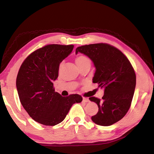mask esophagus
I'll return each instance as SVG.
<instances>
[{
	"label": "esophagus",
	"mask_w": 154,
	"mask_h": 154,
	"mask_svg": "<svg viewBox=\"0 0 154 154\" xmlns=\"http://www.w3.org/2000/svg\"><path fill=\"white\" fill-rule=\"evenodd\" d=\"M83 103H88V102H89V99H88V98L83 97Z\"/></svg>",
	"instance_id": "34e87169"
}]
</instances>
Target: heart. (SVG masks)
<instances>
[{"mask_svg":"<svg viewBox=\"0 0 154 154\" xmlns=\"http://www.w3.org/2000/svg\"><path fill=\"white\" fill-rule=\"evenodd\" d=\"M75 62H76L77 66H80V65L87 63V62H90V60L88 57L83 55H81L77 57L76 60H75Z\"/></svg>","mask_w":154,"mask_h":154,"instance_id":"heart-1","label":"heart"}]
</instances>
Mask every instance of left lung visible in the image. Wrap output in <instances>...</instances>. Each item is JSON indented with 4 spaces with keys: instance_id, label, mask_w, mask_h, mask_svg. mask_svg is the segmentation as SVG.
Here are the masks:
<instances>
[{
    "instance_id": "1",
    "label": "left lung",
    "mask_w": 154,
    "mask_h": 154,
    "mask_svg": "<svg viewBox=\"0 0 154 154\" xmlns=\"http://www.w3.org/2000/svg\"><path fill=\"white\" fill-rule=\"evenodd\" d=\"M78 52L87 56L96 68L93 83L104 88L103 100L89 99L98 106L92 120L100 126H108L125 116L130 109L136 86V75L126 56L113 46L96 43L78 47Z\"/></svg>"
}]
</instances>
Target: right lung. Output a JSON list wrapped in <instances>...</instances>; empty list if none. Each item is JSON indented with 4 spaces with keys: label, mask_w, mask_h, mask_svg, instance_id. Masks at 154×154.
<instances>
[{
    "label": "right lung",
    "mask_w": 154,
    "mask_h": 154,
    "mask_svg": "<svg viewBox=\"0 0 154 154\" xmlns=\"http://www.w3.org/2000/svg\"><path fill=\"white\" fill-rule=\"evenodd\" d=\"M73 48L72 45H45L30 54L21 65L16 79L20 100L28 115L39 124H58L73 104L82 101L79 94L62 96L53 87L60 64Z\"/></svg>",
    "instance_id": "right-lung-1"
}]
</instances>
